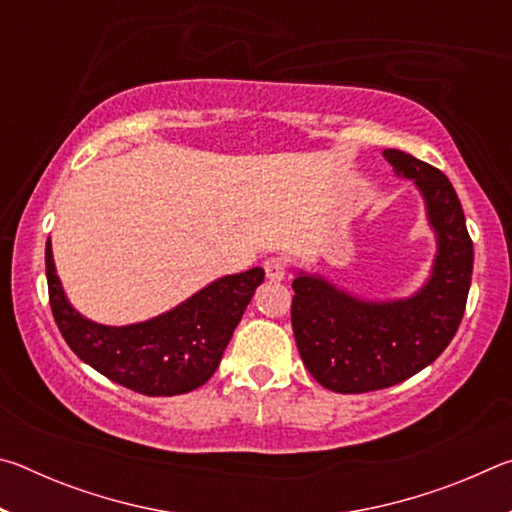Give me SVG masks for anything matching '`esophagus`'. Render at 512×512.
<instances>
[{
    "instance_id": "34e87169",
    "label": "esophagus",
    "mask_w": 512,
    "mask_h": 512,
    "mask_svg": "<svg viewBox=\"0 0 512 512\" xmlns=\"http://www.w3.org/2000/svg\"><path fill=\"white\" fill-rule=\"evenodd\" d=\"M264 271H266V277L271 282L284 280V275H287V259H284V257H268L264 262Z\"/></svg>"
}]
</instances>
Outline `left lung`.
<instances>
[{"instance_id":"1","label":"left lung","mask_w":512,"mask_h":512,"mask_svg":"<svg viewBox=\"0 0 512 512\" xmlns=\"http://www.w3.org/2000/svg\"><path fill=\"white\" fill-rule=\"evenodd\" d=\"M384 158L420 189L438 250L424 287L402 300H361L320 275H296L293 336L311 377L334 393L395 386L436 361L461 325L472 282L474 248L449 178L404 151L386 149Z\"/></svg>"}]
</instances>
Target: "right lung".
<instances>
[{
    "mask_svg": "<svg viewBox=\"0 0 512 512\" xmlns=\"http://www.w3.org/2000/svg\"><path fill=\"white\" fill-rule=\"evenodd\" d=\"M45 266L51 314L76 357L115 384L151 397L189 393L214 375L250 298L264 282V268L255 266L219 277L167 314L112 327L94 323L69 305L51 241Z\"/></svg>",
    "mask_w": 512,
    "mask_h": 512,
    "instance_id": "right-lung-1",
    "label": "right lung"
}]
</instances>
